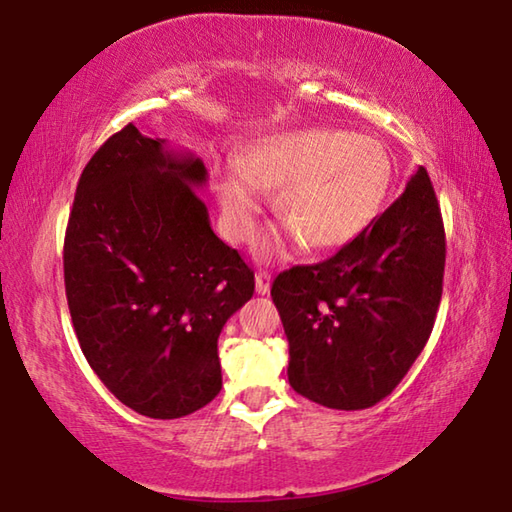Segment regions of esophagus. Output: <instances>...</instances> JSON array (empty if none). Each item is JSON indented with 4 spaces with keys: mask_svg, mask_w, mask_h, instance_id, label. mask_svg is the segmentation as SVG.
<instances>
[{
    "mask_svg": "<svg viewBox=\"0 0 512 512\" xmlns=\"http://www.w3.org/2000/svg\"><path fill=\"white\" fill-rule=\"evenodd\" d=\"M255 291L259 293V296H266V293L271 291V273H266V271L255 273Z\"/></svg>",
    "mask_w": 512,
    "mask_h": 512,
    "instance_id": "34e87169",
    "label": "esophagus"
}]
</instances>
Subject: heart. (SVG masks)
Segmentation results:
<instances>
[{"label": "heart", "instance_id": "heart-1", "mask_svg": "<svg viewBox=\"0 0 512 512\" xmlns=\"http://www.w3.org/2000/svg\"><path fill=\"white\" fill-rule=\"evenodd\" d=\"M393 183V160L370 135L339 128H298L255 142L244 164H221L214 173L225 223L237 239L255 235L264 192H277V212L289 239L311 250L348 246L384 210ZM282 239H266L262 253L277 255Z\"/></svg>", "mask_w": 512, "mask_h": 512}]
</instances>
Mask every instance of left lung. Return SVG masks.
<instances>
[{
	"instance_id": "8db88e82",
	"label": "left lung",
	"mask_w": 512,
	"mask_h": 512,
	"mask_svg": "<svg viewBox=\"0 0 512 512\" xmlns=\"http://www.w3.org/2000/svg\"><path fill=\"white\" fill-rule=\"evenodd\" d=\"M443 273V216L418 167L404 194L334 257L275 277L293 391L339 411L391 395L429 341Z\"/></svg>"
}]
</instances>
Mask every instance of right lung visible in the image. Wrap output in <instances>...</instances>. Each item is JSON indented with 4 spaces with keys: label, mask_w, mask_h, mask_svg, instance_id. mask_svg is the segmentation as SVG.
<instances>
[{
    "label": "right lung",
    "mask_w": 512,
    "mask_h": 512,
    "mask_svg": "<svg viewBox=\"0 0 512 512\" xmlns=\"http://www.w3.org/2000/svg\"><path fill=\"white\" fill-rule=\"evenodd\" d=\"M201 158L133 124L108 137L76 187L65 293L90 368L128 409L173 420L221 391L219 334L255 275L214 235Z\"/></svg>",
    "instance_id": "right-lung-1"
}]
</instances>
